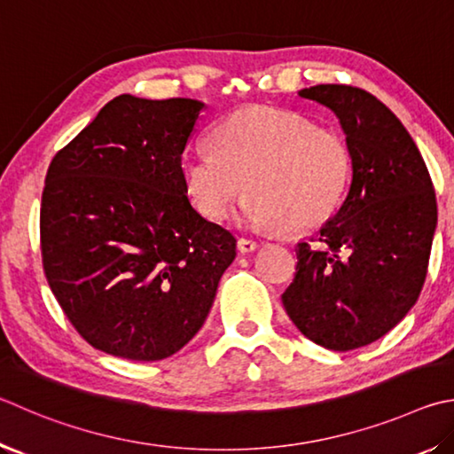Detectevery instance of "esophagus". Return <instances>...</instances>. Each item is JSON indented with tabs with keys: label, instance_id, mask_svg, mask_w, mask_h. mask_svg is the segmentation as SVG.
Returning <instances> with one entry per match:
<instances>
[{
	"label": "esophagus",
	"instance_id": "esophagus-1",
	"mask_svg": "<svg viewBox=\"0 0 454 454\" xmlns=\"http://www.w3.org/2000/svg\"><path fill=\"white\" fill-rule=\"evenodd\" d=\"M258 248H260V242L250 240V238H240V240H238V250L244 252V254L254 252V250H258Z\"/></svg>",
	"mask_w": 454,
	"mask_h": 454
}]
</instances>
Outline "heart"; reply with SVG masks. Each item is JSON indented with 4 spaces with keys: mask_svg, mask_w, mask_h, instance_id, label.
Returning <instances> with one entry per match:
<instances>
[{
    "mask_svg": "<svg viewBox=\"0 0 454 454\" xmlns=\"http://www.w3.org/2000/svg\"><path fill=\"white\" fill-rule=\"evenodd\" d=\"M212 138L214 148L196 145L183 156L188 192L208 220L226 218L246 186L250 226L308 230L332 216L349 188L348 141L300 114L246 106L222 119Z\"/></svg>",
    "mask_w": 454,
    "mask_h": 454,
    "instance_id": "heart-1",
    "label": "heart"
}]
</instances>
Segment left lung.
I'll use <instances>...</instances> for the list:
<instances>
[{"instance_id": "1", "label": "left lung", "mask_w": 454, "mask_h": 454, "mask_svg": "<svg viewBox=\"0 0 454 454\" xmlns=\"http://www.w3.org/2000/svg\"><path fill=\"white\" fill-rule=\"evenodd\" d=\"M298 95L337 114L353 175L341 208L313 244L295 246L298 263L282 301L308 340L351 351L391 332L421 295L436 226L434 186L407 129L377 97L351 85Z\"/></svg>"}]
</instances>
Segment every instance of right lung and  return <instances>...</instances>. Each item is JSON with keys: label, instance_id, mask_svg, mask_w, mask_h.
Segmentation results:
<instances>
[{"label": "right lung", "instance_id": "obj_1", "mask_svg": "<svg viewBox=\"0 0 454 454\" xmlns=\"http://www.w3.org/2000/svg\"><path fill=\"white\" fill-rule=\"evenodd\" d=\"M204 105L119 95L53 156L41 194V262L95 349L170 357L199 333L236 238L192 208L183 153Z\"/></svg>", "mask_w": 454, "mask_h": 454}]
</instances>
